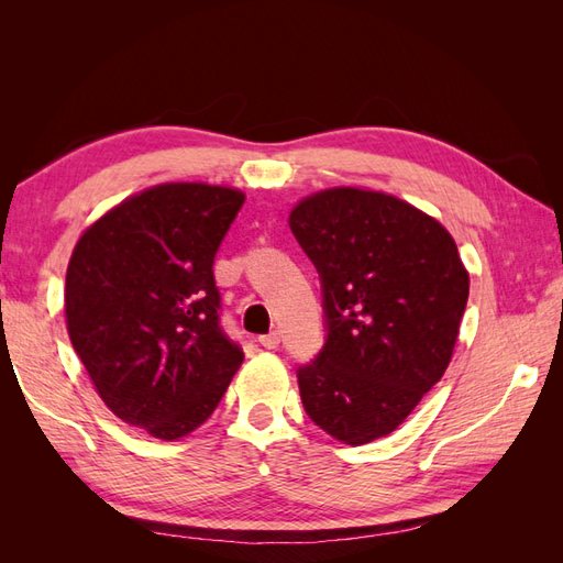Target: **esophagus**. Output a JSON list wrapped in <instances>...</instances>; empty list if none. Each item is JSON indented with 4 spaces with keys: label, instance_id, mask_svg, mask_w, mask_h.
Wrapping results in <instances>:
<instances>
[{
    "label": "esophagus",
    "instance_id": "esophagus-1",
    "mask_svg": "<svg viewBox=\"0 0 563 563\" xmlns=\"http://www.w3.org/2000/svg\"><path fill=\"white\" fill-rule=\"evenodd\" d=\"M279 340H282V335H279L277 331H272V333H267V335H261V345H263L265 350H277V347H279Z\"/></svg>",
    "mask_w": 563,
    "mask_h": 563
}]
</instances>
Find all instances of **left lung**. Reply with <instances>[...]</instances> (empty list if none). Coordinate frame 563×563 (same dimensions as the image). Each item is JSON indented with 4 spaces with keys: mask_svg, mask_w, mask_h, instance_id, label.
<instances>
[{
    "mask_svg": "<svg viewBox=\"0 0 563 563\" xmlns=\"http://www.w3.org/2000/svg\"><path fill=\"white\" fill-rule=\"evenodd\" d=\"M288 225L323 291L327 345L298 368L305 411L350 446L395 432L451 364L470 275L449 230L395 195L329 187Z\"/></svg>",
    "mask_w": 563,
    "mask_h": 563,
    "instance_id": "8db88e82",
    "label": "left lung"
}]
</instances>
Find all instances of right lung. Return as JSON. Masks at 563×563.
<instances>
[{"mask_svg": "<svg viewBox=\"0 0 563 563\" xmlns=\"http://www.w3.org/2000/svg\"><path fill=\"white\" fill-rule=\"evenodd\" d=\"M236 187L162 183L81 232L65 275L73 347L110 411L176 441L216 411L244 362L218 323L213 258Z\"/></svg>", "mask_w": 563, "mask_h": 563, "instance_id": "obj_1", "label": "right lung"}]
</instances>
